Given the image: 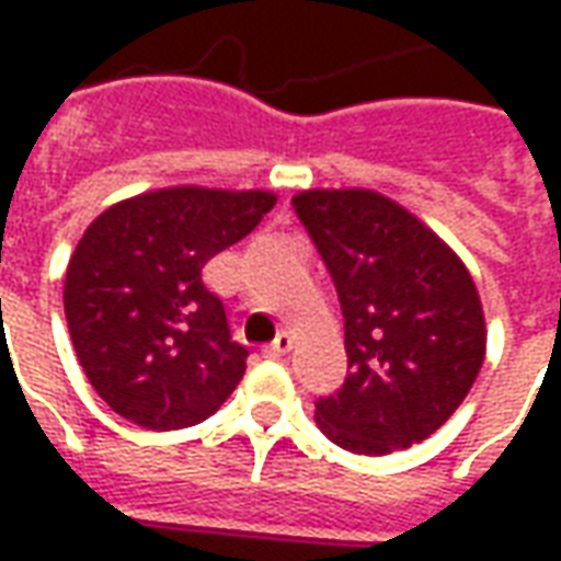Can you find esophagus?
I'll list each match as a JSON object with an SVG mask.
<instances>
[{
	"label": "esophagus",
	"mask_w": 561,
	"mask_h": 561,
	"mask_svg": "<svg viewBox=\"0 0 561 561\" xmlns=\"http://www.w3.org/2000/svg\"><path fill=\"white\" fill-rule=\"evenodd\" d=\"M288 352H291V336H288V333H279V336L264 348L267 357H282V354H288Z\"/></svg>",
	"instance_id": "34e87169"
}]
</instances>
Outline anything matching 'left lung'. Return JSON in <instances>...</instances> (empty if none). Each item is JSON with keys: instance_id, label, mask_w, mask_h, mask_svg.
I'll use <instances>...</instances> for the list:
<instances>
[{"instance_id": "8db88e82", "label": "left lung", "mask_w": 561, "mask_h": 561, "mask_svg": "<svg viewBox=\"0 0 561 561\" xmlns=\"http://www.w3.org/2000/svg\"><path fill=\"white\" fill-rule=\"evenodd\" d=\"M345 318L348 378L316 402L318 430L352 454L412 447L457 412L486 354L478 288L457 252L373 188L291 197Z\"/></svg>"}]
</instances>
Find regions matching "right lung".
Instances as JSON below:
<instances>
[{
	"mask_svg": "<svg viewBox=\"0 0 561 561\" xmlns=\"http://www.w3.org/2000/svg\"><path fill=\"white\" fill-rule=\"evenodd\" d=\"M273 204L261 188L171 185L119 201L83 231L62 304L80 366L116 414L168 433L231 397L249 352L201 270Z\"/></svg>",
	"mask_w": 561,
	"mask_h": 561,
	"instance_id": "add662e5",
	"label": "right lung"
}]
</instances>
